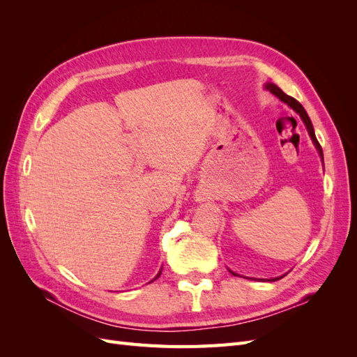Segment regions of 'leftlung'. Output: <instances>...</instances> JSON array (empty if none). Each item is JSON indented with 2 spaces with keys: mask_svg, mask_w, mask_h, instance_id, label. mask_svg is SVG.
Segmentation results:
<instances>
[{
  "mask_svg": "<svg viewBox=\"0 0 357 357\" xmlns=\"http://www.w3.org/2000/svg\"><path fill=\"white\" fill-rule=\"evenodd\" d=\"M265 88L271 92V93H274L275 96H278V100L280 101H283V102H286L289 107H291V109H294L299 116H301V119H302V122L305 123V126H307V129H308V134H310V137H311V139H312V143H314V146H316V149H317V152H319V155L321 156V159H323V150H321V146L319 144V142H317V138H316V134H314V128H312V123H311V121H310V117H308V114H307V112L304 110V107H302L295 98H291V96H289V95H286L282 89L278 88L277 84H274V83H266L265 84ZM232 273V271H231ZM234 274V273H232ZM235 275V274H234ZM282 277H278V278H273V280H269V282H275V280H280Z\"/></svg>",
  "mask_w": 357,
  "mask_h": 357,
  "instance_id": "1",
  "label": "left lung"
}]
</instances>
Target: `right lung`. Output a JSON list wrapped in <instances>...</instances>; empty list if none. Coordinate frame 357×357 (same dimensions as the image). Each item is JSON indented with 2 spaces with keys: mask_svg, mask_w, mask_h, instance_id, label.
Wrapping results in <instances>:
<instances>
[{
  "mask_svg": "<svg viewBox=\"0 0 357 357\" xmlns=\"http://www.w3.org/2000/svg\"><path fill=\"white\" fill-rule=\"evenodd\" d=\"M160 273H162V269H160V271H159V273H158V275H156V277H155V278H153V280H156V278H159V275H160ZM153 280H152V282H153Z\"/></svg>",
  "mask_w": 357,
  "mask_h": 357,
  "instance_id": "1",
  "label": "right lung"
}]
</instances>
